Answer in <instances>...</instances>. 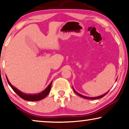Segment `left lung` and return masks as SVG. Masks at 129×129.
I'll return each instance as SVG.
<instances>
[{"instance_id":"obj_1","label":"left lung","mask_w":129,"mask_h":129,"mask_svg":"<svg viewBox=\"0 0 129 129\" xmlns=\"http://www.w3.org/2000/svg\"><path fill=\"white\" fill-rule=\"evenodd\" d=\"M116 80H117V79H116ZM73 90H74V91H75V93L76 94H78V95H79L80 97H83V98H84V99H89V100H95V99H100V98H102V97H103L104 96H105V95L107 94L108 93V92H107L106 93H105V94H103V95H100V96H99V97H86V96H84V95H82V94H79V93H78V92H77L74 89V88L73 87Z\"/></svg>"}]
</instances>
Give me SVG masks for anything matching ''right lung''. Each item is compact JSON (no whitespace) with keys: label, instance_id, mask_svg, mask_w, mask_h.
Instances as JSON below:
<instances>
[{"label":"right lung","instance_id":"right-lung-1","mask_svg":"<svg viewBox=\"0 0 129 129\" xmlns=\"http://www.w3.org/2000/svg\"><path fill=\"white\" fill-rule=\"evenodd\" d=\"M6 78L9 85L10 86V87L12 88V89L15 92V93L17 94L20 96L21 98H22V99L25 100L29 101H39V100H41L42 99H45L46 96L49 94L50 91L51 84H52V82H53V81L51 82V83L49 84V86H48L47 87L43 90V91L40 92V93L38 94H28L23 93L22 92L20 91V90L17 89V88H15V87H14L13 85H11V84L10 83L8 78Z\"/></svg>","mask_w":129,"mask_h":129}]
</instances>
